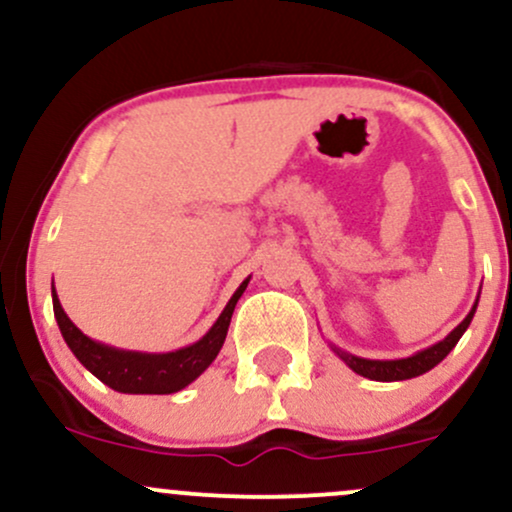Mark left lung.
I'll list each match as a JSON object with an SVG mask.
<instances>
[{"label":"left lung","mask_w":512,"mask_h":512,"mask_svg":"<svg viewBox=\"0 0 512 512\" xmlns=\"http://www.w3.org/2000/svg\"><path fill=\"white\" fill-rule=\"evenodd\" d=\"M477 303H479V298H477ZM477 303L472 305L469 315L464 317L460 325H457L455 330H452L448 337L443 339V342L428 346V349L419 351V354H414L409 358H397V361H370V358L346 354V351L337 349V346H332V349H334V354L342 358L346 366L354 370V373L363 375V378L378 380V383H395V380L416 378V375H424L431 368H436L438 363L443 361V358L448 356L452 349H455V344L460 342V337L464 332H467V327H469V322H472L474 313H477Z\"/></svg>","instance_id":"1"}]
</instances>
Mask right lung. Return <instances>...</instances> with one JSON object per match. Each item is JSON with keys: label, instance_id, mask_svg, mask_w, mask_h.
<instances>
[{"label": "right lung", "instance_id": "obj_1", "mask_svg": "<svg viewBox=\"0 0 512 512\" xmlns=\"http://www.w3.org/2000/svg\"><path fill=\"white\" fill-rule=\"evenodd\" d=\"M248 281L250 276L238 286L219 320L199 342L185 346V349L168 351V354H142V351H125L93 342L64 313L55 293V284H52V308H55V320L60 325L64 342L79 358L81 366L91 370L101 383L117 392H125V395H170L197 380L219 356L221 346L226 342L228 325H231V315L236 310L238 298L248 289Z\"/></svg>", "mask_w": 512, "mask_h": 512}]
</instances>
